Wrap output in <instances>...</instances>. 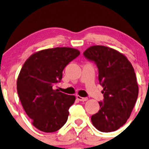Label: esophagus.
<instances>
[{"instance_id":"obj_1","label":"esophagus","mask_w":149,"mask_h":149,"mask_svg":"<svg viewBox=\"0 0 149 149\" xmlns=\"http://www.w3.org/2000/svg\"><path fill=\"white\" fill-rule=\"evenodd\" d=\"M76 99L81 102H85L88 100V98H87V97H81L79 95H76Z\"/></svg>"}]
</instances>
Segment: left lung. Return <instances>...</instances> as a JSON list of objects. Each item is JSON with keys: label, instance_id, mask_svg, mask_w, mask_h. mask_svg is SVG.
I'll return each mask as SVG.
<instances>
[{"label": "left lung", "instance_id": "1", "mask_svg": "<svg viewBox=\"0 0 149 149\" xmlns=\"http://www.w3.org/2000/svg\"><path fill=\"white\" fill-rule=\"evenodd\" d=\"M84 56L97 64L99 81L102 86L103 103L91 116V123L98 130L115 131L130 118L139 95V85L133 65L127 58L112 48L91 46Z\"/></svg>", "mask_w": 149, "mask_h": 149}]
</instances>
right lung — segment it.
Here are the masks:
<instances>
[{
	"mask_svg": "<svg viewBox=\"0 0 149 149\" xmlns=\"http://www.w3.org/2000/svg\"><path fill=\"white\" fill-rule=\"evenodd\" d=\"M79 54L77 49L66 47L42 49L33 53L22 66L16 84L18 95L31 124L38 130L55 132L67 121L76 97L52 86L62 79L65 66Z\"/></svg>",
	"mask_w": 149,
	"mask_h": 149,
	"instance_id": "right-lung-1",
	"label": "right lung"
}]
</instances>
